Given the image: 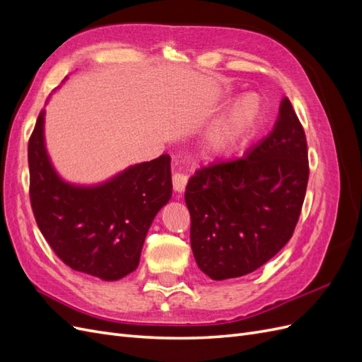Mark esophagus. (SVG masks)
<instances>
[{"instance_id": "obj_1", "label": "esophagus", "mask_w": 362, "mask_h": 362, "mask_svg": "<svg viewBox=\"0 0 362 362\" xmlns=\"http://www.w3.org/2000/svg\"><path fill=\"white\" fill-rule=\"evenodd\" d=\"M189 177L182 172H177L173 173L172 177V184H173V190L177 193H182L185 190V185H187Z\"/></svg>"}]
</instances>
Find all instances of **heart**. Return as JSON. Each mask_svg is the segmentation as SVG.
Listing matches in <instances>:
<instances>
[{
	"label": "heart",
	"mask_w": 362,
	"mask_h": 362,
	"mask_svg": "<svg viewBox=\"0 0 362 362\" xmlns=\"http://www.w3.org/2000/svg\"><path fill=\"white\" fill-rule=\"evenodd\" d=\"M258 100L254 95H242L229 110L208 131L206 144L211 152H225L237 145L258 119Z\"/></svg>",
	"instance_id": "heart-1"
}]
</instances>
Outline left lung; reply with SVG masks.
I'll use <instances>...</instances> for the list:
<instances>
[{"instance_id":"obj_1","label":"left lung","mask_w":362,"mask_h":362,"mask_svg":"<svg viewBox=\"0 0 362 362\" xmlns=\"http://www.w3.org/2000/svg\"><path fill=\"white\" fill-rule=\"evenodd\" d=\"M308 146L288 98L272 133L245 157L210 164L185 187L190 243L214 281L257 270L288 243L308 184Z\"/></svg>"}]
</instances>
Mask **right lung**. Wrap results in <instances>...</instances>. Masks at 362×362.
<instances>
[{"instance_id": "1", "label": "right lung", "mask_w": 362, "mask_h": 362, "mask_svg": "<svg viewBox=\"0 0 362 362\" xmlns=\"http://www.w3.org/2000/svg\"><path fill=\"white\" fill-rule=\"evenodd\" d=\"M40 112L28 140L30 202L56 255L76 272L117 281L134 272L148 229L172 196L170 157L131 166L93 187L64 182L43 141Z\"/></svg>"}]
</instances>
